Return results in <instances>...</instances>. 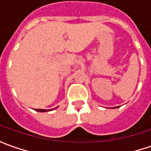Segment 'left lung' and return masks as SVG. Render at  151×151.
<instances>
[{
  "mask_svg": "<svg viewBox=\"0 0 151 151\" xmlns=\"http://www.w3.org/2000/svg\"><path fill=\"white\" fill-rule=\"evenodd\" d=\"M114 108H115V107H114Z\"/></svg>",
  "mask_w": 151,
  "mask_h": 151,
  "instance_id": "left-lung-1",
  "label": "left lung"
}]
</instances>
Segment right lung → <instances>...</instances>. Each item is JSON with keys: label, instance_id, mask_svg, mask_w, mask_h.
I'll use <instances>...</instances> for the list:
<instances>
[{"label": "right lung", "instance_id": "1", "mask_svg": "<svg viewBox=\"0 0 151 151\" xmlns=\"http://www.w3.org/2000/svg\"><path fill=\"white\" fill-rule=\"evenodd\" d=\"M36 111H38V112H41V113H43V112H47L48 110H46V109H35Z\"/></svg>", "mask_w": 151, "mask_h": 151}]
</instances>
